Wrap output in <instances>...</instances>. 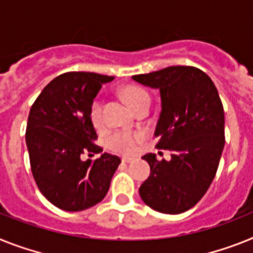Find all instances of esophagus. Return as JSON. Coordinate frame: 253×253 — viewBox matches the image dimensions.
Segmentation results:
<instances>
[{
	"label": "esophagus",
	"instance_id": "esophagus-1",
	"mask_svg": "<svg viewBox=\"0 0 253 253\" xmlns=\"http://www.w3.org/2000/svg\"><path fill=\"white\" fill-rule=\"evenodd\" d=\"M133 161V158H131V157H123L122 158V162H125V163H130V162H132Z\"/></svg>",
	"mask_w": 253,
	"mask_h": 253
}]
</instances>
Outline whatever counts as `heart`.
Masks as SVG:
<instances>
[{"mask_svg": "<svg viewBox=\"0 0 253 253\" xmlns=\"http://www.w3.org/2000/svg\"><path fill=\"white\" fill-rule=\"evenodd\" d=\"M123 99L131 108H135L144 97H149L148 92L143 88L136 86H127L122 90ZM91 122L96 128H101L104 125L103 117V103L100 99H95L90 108ZM143 139L141 132H127V131H117L108 137V146L114 152L123 153V154H132L136 150V144L139 140Z\"/></svg>", "mask_w": 253, "mask_h": 253, "instance_id": "b5f03b06", "label": "heart"}]
</instances>
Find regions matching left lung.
<instances>
[{"label": "left lung", "mask_w": 253, "mask_h": 253, "mask_svg": "<svg viewBox=\"0 0 253 253\" xmlns=\"http://www.w3.org/2000/svg\"><path fill=\"white\" fill-rule=\"evenodd\" d=\"M132 80L159 90L161 114L154 136L171 159L143 157L150 175L139 189L146 206L177 215L194 207L209 190L225 145L224 108L211 78L198 68L173 65Z\"/></svg>", "instance_id": "obj_1"}]
</instances>
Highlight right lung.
<instances>
[{
	"mask_svg": "<svg viewBox=\"0 0 253 253\" xmlns=\"http://www.w3.org/2000/svg\"><path fill=\"white\" fill-rule=\"evenodd\" d=\"M114 77L69 72L44 87L29 112L25 143L40 192L58 209L84 211L97 205L109 190L121 159L103 153L82 161L84 153L103 152L90 118L91 104L101 84Z\"/></svg>",
	"mask_w": 253,
	"mask_h": 253,
	"instance_id": "add662e5",
	"label": "right lung"
}]
</instances>
